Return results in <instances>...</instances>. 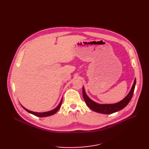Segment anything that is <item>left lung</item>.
Wrapping results in <instances>:
<instances>
[{
    "mask_svg": "<svg viewBox=\"0 0 149 149\" xmlns=\"http://www.w3.org/2000/svg\"><path fill=\"white\" fill-rule=\"evenodd\" d=\"M136 84V79H135L132 87L131 89H130L129 93L127 95V96H126L124 100L116 104H97L95 102H94L91 100V99H89L88 97L84 91V88H83V96L86 104L87 106L90 108V109L94 111L99 112V113L109 114L124 109V108L128 104V103L130 102L133 96Z\"/></svg>",
    "mask_w": 149,
    "mask_h": 149,
    "instance_id": "left-lung-1",
    "label": "left lung"
}]
</instances>
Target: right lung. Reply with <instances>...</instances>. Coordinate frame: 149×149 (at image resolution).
I'll list each match as a JSON object with an SVG mask.
<instances>
[{
  "label": "right lung",
  "mask_w": 149,
  "mask_h": 149,
  "mask_svg": "<svg viewBox=\"0 0 149 149\" xmlns=\"http://www.w3.org/2000/svg\"><path fill=\"white\" fill-rule=\"evenodd\" d=\"M61 103H62V100L60 102V103L59 104V105H58L55 109H54L52 111H48V112H33V111H29L28 109H26V108H25L24 107H23L24 109L27 111L28 112H29V113H31L32 114L36 116H38V117H47V116H52V115H53L55 114L56 112L58 111V109H60V106L61 105Z\"/></svg>",
  "instance_id": "right-lung-1"
}]
</instances>
